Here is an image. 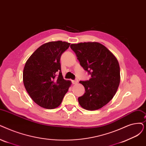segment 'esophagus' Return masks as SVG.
<instances>
[{
	"label": "esophagus",
	"instance_id": "34e87169",
	"mask_svg": "<svg viewBox=\"0 0 146 146\" xmlns=\"http://www.w3.org/2000/svg\"><path fill=\"white\" fill-rule=\"evenodd\" d=\"M78 79H76L74 80H73V84H77L78 83Z\"/></svg>",
	"mask_w": 146,
	"mask_h": 146
}]
</instances>
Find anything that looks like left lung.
Here are the masks:
<instances>
[{
    "instance_id": "1",
    "label": "left lung",
    "mask_w": 146,
    "mask_h": 146,
    "mask_svg": "<svg viewBox=\"0 0 146 146\" xmlns=\"http://www.w3.org/2000/svg\"><path fill=\"white\" fill-rule=\"evenodd\" d=\"M80 64L91 74V78L80 81L85 93L78 98L80 106L88 110H98L113 98L119 86V62L110 50L98 42L72 44Z\"/></svg>"
}]
</instances>
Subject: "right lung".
Segmentation results:
<instances>
[{
    "instance_id": "obj_1",
    "label": "right lung",
    "mask_w": 146,
    "mask_h": 146,
    "mask_svg": "<svg viewBox=\"0 0 146 146\" xmlns=\"http://www.w3.org/2000/svg\"><path fill=\"white\" fill-rule=\"evenodd\" d=\"M70 43L61 40L43 44L31 55L23 70V83L37 105L48 109L58 107L72 82L63 79L60 58ZM59 75L56 77V73Z\"/></svg>"
}]
</instances>
